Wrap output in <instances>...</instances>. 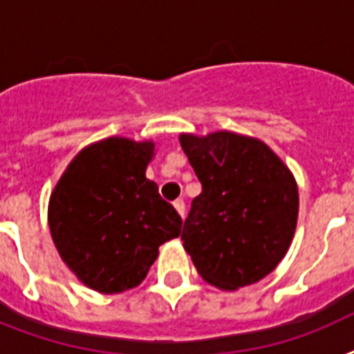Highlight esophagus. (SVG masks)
<instances>
[{
	"mask_svg": "<svg viewBox=\"0 0 354 354\" xmlns=\"http://www.w3.org/2000/svg\"><path fill=\"white\" fill-rule=\"evenodd\" d=\"M172 205H174V209L178 211V215L183 218V215H185V204H183V200H176Z\"/></svg>",
	"mask_w": 354,
	"mask_h": 354,
	"instance_id": "1",
	"label": "esophagus"
}]
</instances>
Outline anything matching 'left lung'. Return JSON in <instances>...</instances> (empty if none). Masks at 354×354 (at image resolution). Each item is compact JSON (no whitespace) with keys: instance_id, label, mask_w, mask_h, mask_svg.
<instances>
[{"instance_id":"1","label":"left lung","mask_w":354,"mask_h":354,"mask_svg":"<svg viewBox=\"0 0 354 354\" xmlns=\"http://www.w3.org/2000/svg\"><path fill=\"white\" fill-rule=\"evenodd\" d=\"M202 183L183 222V248L198 274L222 290L263 279L296 232V180L259 139L233 132L180 138Z\"/></svg>"}]
</instances>
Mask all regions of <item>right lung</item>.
<instances>
[{"instance_id":"1","label":"right lung","mask_w":354,"mask_h":354,"mask_svg":"<svg viewBox=\"0 0 354 354\" xmlns=\"http://www.w3.org/2000/svg\"><path fill=\"white\" fill-rule=\"evenodd\" d=\"M154 143L110 138L86 147L49 200V227L60 257L102 294L138 286L158 248L182 232V216L145 176Z\"/></svg>"}]
</instances>
